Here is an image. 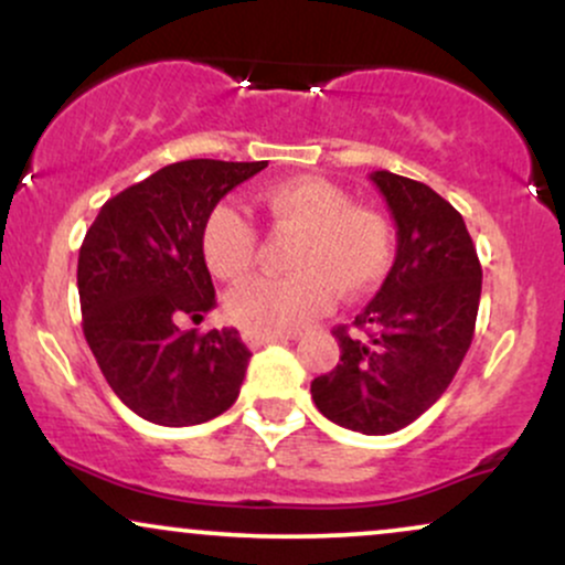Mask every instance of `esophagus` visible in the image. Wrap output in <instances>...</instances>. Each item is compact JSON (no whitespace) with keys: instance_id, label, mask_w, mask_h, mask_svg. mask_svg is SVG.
I'll use <instances>...</instances> for the list:
<instances>
[{"instance_id":"1","label":"esophagus","mask_w":565,"mask_h":565,"mask_svg":"<svg viewBox=\"0 0 565 565\" xmlns=\"http://www.w3.org/2000/svg\"><path fill=\"white\" fill-rule=\"evenodd\" d=\"M284 340H295V337H289V334H249V332L244 334V342L252 350H257V348H263V345H270V342H284Z\"/></svg>"}]
</instances>
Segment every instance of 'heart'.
Here are the masks:
<instances>
[{
	"mask_svg": "<svg viewBox=\"0 0 565 565\" xmlns=\"http://www.w3.org/2000/svg\"><path fill=\"white\" fill-rule=\"evenodd\" d=\"M276 231L297 233L287 278H252L228 295V316L249 334H289L332 305L334 291L361 297L387 274L393 233L377 210L350 204L342 188L321 178H291L257 193ZM201 255L217 278L238 281L252 270L257 233L242 212L217 204L201 228Z\"/></svg>",
	"mask_w": 565,
	"mask_h": 565,
	"instance_id": "b5f03b06",
	"label": "heart"
}]
</instances>
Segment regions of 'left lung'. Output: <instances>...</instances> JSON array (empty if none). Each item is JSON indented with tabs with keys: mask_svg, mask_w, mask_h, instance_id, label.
I'll return each mask as SVG.
<instances>
[{
	"mask_svg": "<svg viewBox=\"0 0 565 565\" xmlns=\"http://www.w3.org/2000/svg\"><path fill=\"white\" fill-rule=\"evenodd\" d=\"M369 178L395 220V260L353 321L366 337L334 329L340 364L310 395L334 425L387 436L451 385L476 332L481 263L462 215L430 185L387 170Z\"/></svg>",
	"mask_w": 565,
	"mask_h": 565,
	"instance_id": "left-lung-1",
	"label": "left lung"
}]
</instances>
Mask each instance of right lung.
Masks as SVG:
<instances>
[{"mask_svg":"<svg viewBox=\"0 0 565 565\" xmlns=\"http://www.w3.org/2000/svg\"><path fill=\"white\" fill-rule=\"evenodd\" d=\"M268 161L188 159L116 193L79 249L82 329L121 404L153 425L215 419L238 398L252 353L233 327L183 332L215 308L201 228Z\"/></svg>","mask_w":565,"mask_h":565,"instance_id":"right-lung-1","label":"right lung"}]
</instances>
